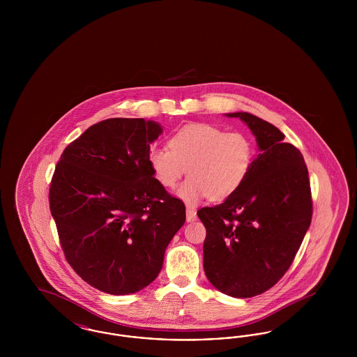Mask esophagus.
Listing matches in <instances>:
<instances>
[{
    "label": "esophagus",
    "mask_w": 357,
    "mask_h": 357,
    "mask_svg": "<svg viewBox=\"0 0 357 357\" xmlns=\"http://www.w3.org/2000/svg\"><path fill=\"white\" fill-rule=\"evenodd\" d=\"M186 220L187 222H192L197 220V211H195L192 207H187Z\"/></svg>",
    "instance_id": "34e87169"
}]
</instances>
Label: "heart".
<instances>
[{
    "instance_id": "obj_1",
    "label": "heart",
    "mask_w": 357,
    "mask_h": 357,
    "mask_svg": "<svg viewBox=\"0 0 357 357\" xmlns=\"http://www.w3.org/2000/svg\"><path fill=\"white\" fill-rule=\"evenodd\" d=\"M255 155V143L248 134L192 123L170 136L169 147L151 149L149 165L159 185L169 190L188 172L190 178L178 190L187 204H197L206 197L218 202L236 194L245 183Z\"/></svg>"
}]
</instances>
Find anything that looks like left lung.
Instances as JSON below:
<instances>
[{
	"instance_id": "left-lung-1",
	"label": "left lung",
	"mask_w": 357,
	"mask_h": 357,
	"mask_svg": "<svg viewBox=\"0 0 357 357\" xmlns=\"http://www.w3.org/2000/svg\"><path fill=\"white\" fill-rule=\"evenodd\" d=\"M227 116L248 124L259 153L236 194L197 214L206 227V277L222 293L249 298L288 272L310 226L313 202L300 150L284 143L277 127L252 114Z\"/></svg>"
}]
</instances>
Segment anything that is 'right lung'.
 <instances>
[{
    "instance_id": "add662e5",
    "label": "right lung",
    "mask_w": 357,
    "mask_h": 357,
    "mask_svg": "<svg viewBox=\"0 0 357 357\" xmlns=\"http://www.w3.org/2000/svg\"><path fill=\"white\" fill-rule=\"evenodd\" d=\"M153 120L114 118L91 126L61 153L50 207L61 249L86 284L108 294L150 285L186 221L185 204L153 178Z\"/></svg>"
}]
</instances>
